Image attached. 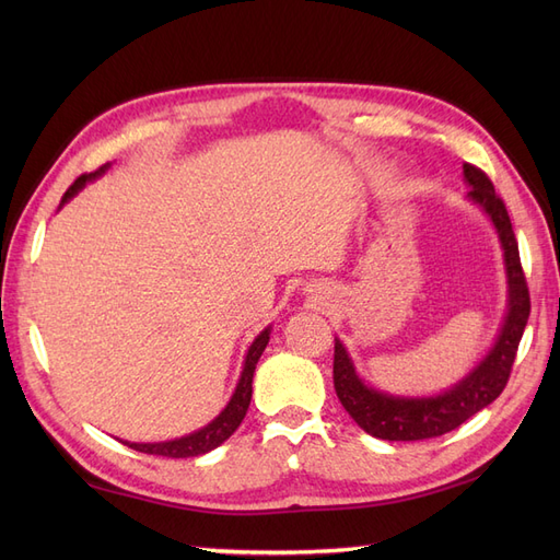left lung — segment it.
<instances>
[{
    "label": "left lung",
    "mask_w": 560,
    "mask_h": 560,
    "mask_svg": "<svg viewBox=\"0 0 560 560\" xmlns=\"http://www.w3.org/2000/svg\"><path fill=\"white\" fill-rule=\"evenodd\" d=\"M463 173L465 182L471 186L467 198L477 202L490 217L502 243L506 284H510V306H506V317L495 346L490 348L479 366H474L460 383H455L436 397H395L369 387L354 371L343 343L334 338L336 395L341 399L343 409L366 434L385 439V442H420V439L442 436L460 428L465 420L486 409L490 401H495L502 395L506 381H510L521 336L525 325H528L530 294L521 268L518 243L510 214H506L502 198L495 194L493 182L488 179L483 171L465 163Z\"/></svg>",
    "instance_id": "left-lung-1"
}]
</instances>
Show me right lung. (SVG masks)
I'll list each match as a JSON object with an SVG mask.
<instances>
[{
  "label": "right lung",
  "mask_w": 560,
  "mask_h": 560,
  "mask_svg": "<svg viewBox=\"0 0 560 560\" xmlns=\"http://www.w3.org/2000/svg\"><path fill=\"white\" fill-rule=\"evenodd\" d=\"M109 167L103 165L97 167L95 173H89V175H81L74 179V184L70 186V189L65 191L62 200H60V208L65 206L67 200L74 198L83 186H86V182L95 179L103 175ZM268 338H270V327L264 329L257 338H254L249 350H247V358H245V366H243V374H241V381L238 385H235V393L231 397V401L226 404V409L219 413L212 422H208L206 428H200L198 432H191L186 436H179V439H173V442H159V444H130V442H124L126 446L140 451V453H149V455H163V457H196V455H202L208 453L212 448H217L219 444H224L226 439L238 430V425L243 422L247 409H249V399H252V378H254V369H257V362L261 358V352L266 350L268 346Z\"/></svg>",
  "instance_id": "obj_1"
}]
</instances>
